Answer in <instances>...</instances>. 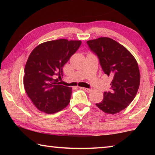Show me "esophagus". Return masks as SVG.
I'll return each mask as SVG.
<instances>
[{
	"label": "esophagus",
	"mask_w": 155,
	"mask_h": 155,
	"mask_svg": "<svg viewBox=\"0 0 155 155\" xmlns=\"http://www.w3.org/2000/svg\"><path fill=\"white\" fill-rule=\"evenodd\" d=\"M80 89H81V90H85V91H87V92H88V93H90V92H91V91H92V90H91V89L85 88V87H80Z\"/></svg>",
	"instance_id": "obj_1"
}]
</instances>
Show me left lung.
Masks as SVG:
<instances>
[{
  "instance_id": "left-lung-1",
  "label": "left lung",
  "mask_w": 155,
  "mask_h": 155,
  "mask_svg": "<svg viewBox=\"0 0 155 155\" xmlns=\"http://www.w3.org/2000/svg\"><path fill=\"white\" fill-rule=\"evenodd\" d=\"M91 51L98 56L104 74L113 78L111 91L104 92L98 108L109 114H115L129 105L137 94L140 73L135 57L124 46L109 38L87 41Z\"/></svg>"
}]
</instances>
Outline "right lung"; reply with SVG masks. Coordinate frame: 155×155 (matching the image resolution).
<instances>
[{"label": "right lung", "instance_id": "1", "mask_svg": "<svg viewBox=\"0 0 155 155\" xmlns=\"http://www.w3.org/2000/svg\"><path fill=\"white\" fill-rule=\"evenodd\" d=\"M81 44L80 40L60 39L40 44L31 52L25 68L24 87L38 110L52 114L68 105L72 88L61 85L58 78Z\"/></svg>", "mask_w": 155, "mask_h": 155}]
</instances>
